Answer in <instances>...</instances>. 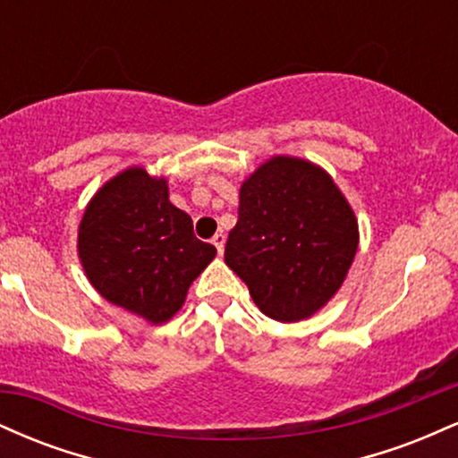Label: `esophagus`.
Returning a JSON list of instances; mask_svg holds the SVG:
<instances>
[{
    "label": "esophagus",
    "mask_w": 458,
    "mask_h": 458,
    "mask_svg": "<svg viewBox=\"0 0 458 458\" xmlns=\"http://www.w3.org/2000/svg\"><path fill=\"white\" fill-rule=\"evenodd\" d=\"M213 245L217 247L219 254H224V247H225V234H222V233L215 234V236H213Z\"/></svg>",
    "instance_id": "1"
}]
</instances>
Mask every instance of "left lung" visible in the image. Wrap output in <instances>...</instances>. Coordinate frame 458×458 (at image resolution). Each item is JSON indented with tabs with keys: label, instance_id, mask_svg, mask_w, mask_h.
<instances>
[{
	"label": "left lung",
	"instance_id": "1",
	"mask_svg": "<svg viewBox=\"0 0 458 458\" xmlns=\"http://www.w3.org/2000/svg\"><path fill=\"white\" fill-rule=\"evenodd\" d=\"M357 245L355 211L334 178L317 163L276 155L241 185L224 259L262 314L297 323L340 291Z\"/></svg>",
	"mask_w": 458,
	"mask_h": 458
}]
</instances>
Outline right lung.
Returning a JSON list of instances; mask_svg holds the SVG:
<instances>
[{
	"mask_svg": "<svg viewBox=\"0 0 458 458\" xmlns=\"http://www.w3.org/2000/svg\"><path fill=\"white\" fill-rule=\"evenodd\" d=\"M83 273L101 297L152 325L167 323L217 250L170 202L165 176L133 165L94 193L77 230Z\"/></svg>",
	"mask_w": 458,
	"mask_h": 458,
	"instance_id": "1",
	"label": "right lung"
}]
</instances>
